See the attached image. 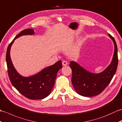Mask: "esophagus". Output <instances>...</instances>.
Here are the masks:
<instances>
[{
  "instance_id": "1",
  "label": "esophagus",
  "mask_w": 122,
  "mask_h": 122,
  "mask_svg": "<svg viewBox=\"0 0 122 122\" xmlns=\"http://www.w3.org/2000/svg\"><path fill=\"white\" fill-rule=\"evenodd\" d=\"M62 64H63V66H67V65H68V63H67V61H64L62 62Z\"/></svg>"
}]
</instances>
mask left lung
<instances>
[{
	"label": "left lung",
	"instance_id": "left-lung-1",
	"mask_svg": "<svg viewBox=\"0 0 122 122\" xmlns=\"http://www.w3.org/2000/svg\"><path fill=\"white\" fill-rule=\"evenodd\" d=\"M108 36L114 43V51L111 62L103 71L98 74L91 72L77 62H70L72 84L75 91L80 96L90 97L98 95L109 85L115 74L118 65L117 45L114 39L110 34Z\"/></svg>",
	"mask_w": 122,
	"mask_h": 122
}]
</instances>
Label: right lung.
I'll use <instances>...</instances> for the list:
<instances>
[{"mask_svg":"<svg viewBox=\"0 0 122 122\" xmlns=\"http://www.w3.org/2000/svg\"><path fill=\"white\" fill-rule=\"evenodd\" d=\"M32 29L20 32L9 45L6 53L8 72L11 82L13 86L23 96L31 100H40L50 95L55 84L59 70L62 68L61 61H58L53 65L45 67L37 74L29 77L21 75L12 64L10 57V50L15 39L23 36L34 35Z\"/></svg>","mask_w":122,"mask_h":122,"instance_id":"obj_1","label":"right lung"}]
</instances>
